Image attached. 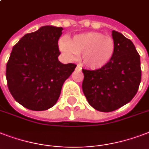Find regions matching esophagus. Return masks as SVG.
<instances>
[{"mask_svg":"<svg viewBox=\"0 0 149 149\" xmlns=\"http://www.w3.org/2000/svg\"><path fill=\"white\" fill-rule=\"evenodd\" d=\"M77 70H81V69H82V68H81V67L79 66V65H77Z\"/></svg>","mask_w":149,"mask_h":149,"instance_id":"34e87169","label":"esophagus"}]
</instances>
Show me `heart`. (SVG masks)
<instances>
[{
    "label": "heart",
    "mask_w": 149,
    "mask_h": 149,
    "mask_svg": "<svg viewBox=\"0 0 149 149\" xmlns=\"http://www.w3.org/2000/svg\"><path fill=\"white\" fill-rule=\"evenodd\" d=\"M58 44L60 50L70 58L79 54V62L91 70L105 66L115 52V42L112 37L97 32L77 34L67 41L60 40Z\"/></svg>",
    "instance_id": "obj_1"
}]
</instances>
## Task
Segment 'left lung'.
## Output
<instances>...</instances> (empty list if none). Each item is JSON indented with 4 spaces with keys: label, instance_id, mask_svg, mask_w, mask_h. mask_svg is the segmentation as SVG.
I'll return each instance as SVG.
<instances>
[{
    "label": "left lung",
    "instance_id": "8db88e82",
    "mask_svg": "<svg viewBox=\"0 0 149 149\" xmlns=\"http://www.w3.org/2000/svg\"><path fill=\"white\" fill-rule=\"evenodd\" d=\"M115 52L105 66L82 69V89L87 102L97 111L109 112L130 102L141 80L140 55L130 39L112 30Z\"/></svg>",
    "mask_w": 149,
    "mask_h": 149
}]
</instances>
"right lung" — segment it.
Wrapping results in <instances>:
<instances>
[{
  "mask_svg": "<svg viewBox=\"0 0 149 149\" xmlns=\"http://www.w3.org/2000/svg\"><path fill=\"white\" fill-rule=\"evenodd\" d=\"M62 27H40L15 45L6 65L7 84L17 102L33 111L47 110L57 102L65 80L77 65L62 64L58 41Z\"/></svg>",
  "mask_w": 149,
  "mask_h": 149,
  "instance_id": "1",
  "label": "right lung"
}]
</instances>
